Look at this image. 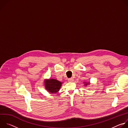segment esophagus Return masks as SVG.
Segmentation results:
<instances>
[{
  "mask_svg": "<svg viewBox=\"0 0 128 128\" xmlns=\"http://www.w3.org/2000/svg\"><path fill=\"white\" fill-rule=\"evenodd\" d=\"M68 80L69 82H74V78H69Z\"/></svg>",
  "mask_w": 128,
  "mask_h": 128,
  "instance_id": "34e87169",
  "label": "esophagus"
}]
</instances>
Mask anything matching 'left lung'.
I'll return each instance as SVG.
<instances>
[{"instance_id": "obj_1", "label": "left lung", "mask_w": 128, "mask_h": 128, "mask_svg": "<svg viewBox=\"0 0 128 128\" xmlns=\"http://www.w3.org/2000/svg\"><path fill=\"white\" fill-rule=\"evenodd\" d=\"M84 84L85 85V86H87L88 84H90V82H84Z\"/></svg>"}]
</instances>
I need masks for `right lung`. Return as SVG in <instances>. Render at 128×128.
I'll return each mask as SVG.
<instances>
[{"label": "right lung", "mask_w": 128, "mask_h": 128, "mask_svg": "<svg viewBox=\"0 0 128 128\" xmlns=\"http://www.w3.org/2000/svg\"><path fill=\"white\" fill-rule=\"evenodd\" d=\"M62 82L56 79H49L44 80L46 89L48 92L53 94L56 93L59 90Z\"/></svg>", "instance_id": "obj_1"}]
</instances>
